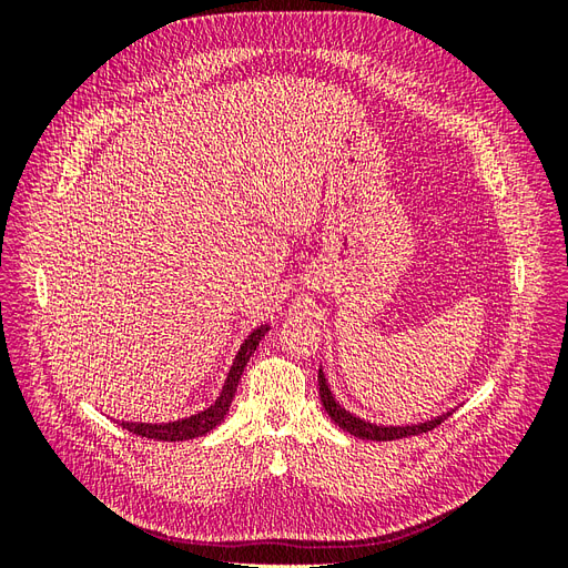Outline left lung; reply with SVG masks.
I'll list each match as a JSON object with an SVG mask.
<instances>
[{"instance_id": "obj_1", "label": "left lung", "mask_w": 568, "mask_h": 568, "mask_svg": "<svg viewBox=\"0 0 568 568\" xmlns=\"http://www.w3.org/2000/svg\"><path fill=\"white\" fill-rule=\"evenodd\" d=\"M320 400L326 409V415H329L334 419V424H338L343 432H348L351 436L355 438H365V440H395V438H407V436H417V434H426L432 432V428H436L440 422H445L450 417V412H445V415L432 419V422H424V424H415V426H376V424H369V422H363L359 417H353L348 409H343L336 400L334 395L329 390V386H326V379L324 374L320 369Z\"/></svg>"}]
</instances>
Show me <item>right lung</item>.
Here are the masks:
<instances>
[{"mask_svg":"<svg viewBox=\"0 0 568 568\" xmlns=\"http://www.w3.org/2000/svg\"><path fill=\"white\" fill-rule=\"evenodd\" d=\"M270 326H257V329L251 332V336L242 343V348H239L236 357H234V365L227 374V382L222 386L220 398L211 405L205 407L199 415H192L186 419H178V422H168V424H142V422H120V426L128 428L130 434H136L142 438H153V440H189V438H199L205 436L209 432L227 417L230 405L234 400V393L239 386V379H242L244 367L251 359L253 351L257 348V343L267 334Z\"/></svg>","mask_w":568,"mask_h":568,"instance_id":"add662e5","label":"right lung"}]
</instances>
